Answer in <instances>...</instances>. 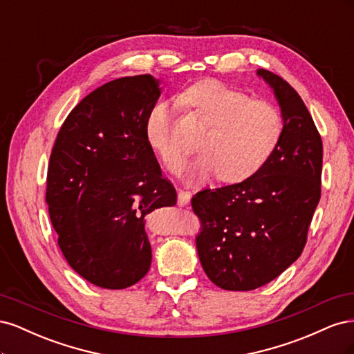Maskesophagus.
I'll return each instance as SVG.
<instances>
[{
    "label": "esophagus",
    "mask_w": 354,
    "mask_h": 354,
    "mask_svg": "<svg viewBox=\"0 0 354 354\" xmlns=\"http://www.w3.org/2000/svg\"><path fill=\"white\" fill-rule=\"evenodd\" d=\"M190 198H192V194L189 190H180L178 198H177V203L180 207H186L187 203L190 202Z\"/></svg>",
    "instance_id": "obj_1"
}]
</instances>
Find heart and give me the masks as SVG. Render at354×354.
I'll return each instance as SVG.
<instances>
[{
	"mask_svg": "<svg viewBox=\"0 0 354 354\" xmlns=\"http://www.w3.org/2000/svg\"><path fill=\"white\" fill-rule=\"evenodd\" d=\"M180 102L209 124L199 142L203 153L190 169L196 180L217 173L226 183L250 178L267 164L283 137V116L276 106L254 100L224 82H196L180 95ZM146 138L169 171L183 167L187 152L173 137V116L168 104H156L149 113Z\"/></svg>",
	"mask_w": 354,
	"mask_h": 354,
	"instance_id": "b5f03b06",
	"label": "heart"
}]
</instances>
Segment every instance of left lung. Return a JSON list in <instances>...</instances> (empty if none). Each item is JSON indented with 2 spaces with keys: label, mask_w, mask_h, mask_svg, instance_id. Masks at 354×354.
<instances>
[{
  "label": "left lung",
  "mask_w": 354,
  "mask_h": 354,
  "mask_svg": "<svg viewBox=\"0 0 354 354\" xmlns=\"http://www.w3.org/2000/svg\"><path fill=\"white\" fill-rule=\"evenodd\" d=\"M257 73L281 104L279 147L250 178L203 189L190 201L201 220V264L211 282L227 291H251L286 270L304 250L320 199L324 146L312 115L279 75Z\"/></svg>",
  "instance_id": "1"
}]
</instances>
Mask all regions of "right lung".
<instances>
[{
    "label": "right lung",
    "mask_w": 354,
    "mask_h": 354,
    "mask_svg": "<svg viewBox=\"0 0 354 354\" xmlns=\"http://www.w3.org/2000/svg\"><path fill=\"white\" fill-rule=\"evenodd\" d=\"M158 85L152 75L106 82L71 111L53 146L50 220L69 266L95 286L124 289L142 279L152 261L145 217L176 205L146 138Z\"/></svg>",
    "instance_id": "right-lung-1"
}]
</instances>
